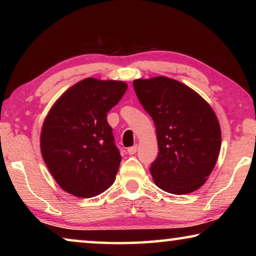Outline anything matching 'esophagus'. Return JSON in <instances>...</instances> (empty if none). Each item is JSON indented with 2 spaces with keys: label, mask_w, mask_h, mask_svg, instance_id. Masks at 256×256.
Returning a JSON list of instances; mask_svg holds the SVG:
<instances>
[{
  "label": "esophagus",
  "mask_w": 256,
  "mask_h": 256,
  "mask_svg": "<svg viewBox=\"0 0 256 256\" xmlns=\"http://www.w3.org/2000/svg\"><path fill=\"white\" fill-rule=\"evenodd\" d=\"M136 150H138V146L136 144V146H130V148L128 149V154H134L136 152Z\"/></svg>",
  "instance_id": "esophagus-1"
}]
</instances>
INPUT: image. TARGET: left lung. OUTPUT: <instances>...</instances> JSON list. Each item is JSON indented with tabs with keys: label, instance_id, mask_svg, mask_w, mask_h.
<instances>
[{
	"label": "left lung",
	"instance_id": "left-lung-1",
	"mask_svg": "<svg viewBox=\"0 0 256 256\" xmlns=\"http://www.w3.org/2000/svg\"><path fill=\"white\" fill-rule=\"evenodd\" d=\"M133 86L157 133L159 154L150 167L154 184L177 196L200 188L222 146L216 112L193 89L167 76L136 79Z\"/></svg>",
	"mask_w": 256,
	"mask_h": 256
}]
</instances>
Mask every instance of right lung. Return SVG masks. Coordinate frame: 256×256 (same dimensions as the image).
Listing matches in <instances>:
<instances>
[{"instance_id": "obj_1", "label": "right lung", "mask_w": 256, "mask_h": 256, "mask_svg": "<svg viewBox=\"0 0 256 256\" xmlns=\"http://www.w3.org/2000/svg\"><path fill=\"white\" fill-rule=\"evenodd\" d=\"M128 89L118 80L86 78L68 88L42 123V159L60 188L78 198H92L114 183L120 154L107 112Z\"/></svg>"}]
</instances>
